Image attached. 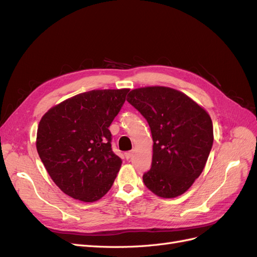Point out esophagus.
Returning a JSON list of instances; mask_svg holds the SVG:
<instances>
[{
	"label": "esophagus",
	"mask_w": 257,
	"mask_h": 257,
	"mask_svg": "<svg viewBox=\"0 0 257 257\" xmlns=\"http://www.w3.org/2000/svg\"><path fill=\"white\" fill-rule=\"evenodd\" d=\"M133 151H128V152H126L125 153V158H126V160H130V159H132V157H133Z\"/></svg>",
	"instance_id": "34e87169"
}]
</instances>
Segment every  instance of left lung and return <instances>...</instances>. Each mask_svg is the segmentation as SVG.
Segmentation results:
<instances>
[{"instance_id": "obj_1", "label": "left lung", "mask_w": 257, "mask_h": 257, "mask_svg": "<svg viewBox=\"0 0 257 257\" xmlns=\"http://www.w3.org/2000/svg\"><path fill=\"white\" fill-rule=\"evenodd\" d=\"M127 102L144 115L152 134V164L143 176L145 185L163 198L181 195L200 176L211 151V118L188 95L172 88L132 90Z\"/></svg>"}]
</instances>
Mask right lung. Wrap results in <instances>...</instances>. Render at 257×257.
I'll use <instances>...</instances> for the list:
<instances>
[{
	"instance_id": "1",
	"label": "right lung",
	"mask_w": 257,
	"mask_h": 257,
	"mask_svg": "<svg viewBox=\"0 0 257 257\" xmlns=\"http://www.w3.org/2000/svg\"><path fill=\"white\" fill-rule=\"evenodd\" d=\"M128 89L92 90L44 114L36 149L49 176L66 195L85 203L110 190L122 161L111 148V122Z\"/></svg>"
}]
</instances>
